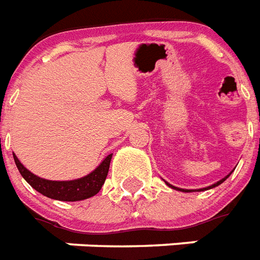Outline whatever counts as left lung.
Wrapping results in <instances>:
<instances>
[{
    "mask_svg": "<svg viewBox=\"0 0 260 260\" xmlns=\"http://www.w3.org/2000/svg\"><path fill=\"white\" fill-rule=\"evenodd\" d=\"M232 172H234V170H232ZM232 172H231V173H232ZM231 173L227 174L225 177L221 178V180H219V181L215 182V184H212V185L205 186V188H201V189H182V188H177V186H173L172 184H169V182H166V181L165 182H166V185H168V186H170L172 189H176V190H180V192H201V190H208V189H212V188H215V186H219L220 184H223V182L225 181V180H227L230 176H231Z\"/></svg>",
    "mask_w": 260,
    "mask_h": 260,
    "instance_id": "8db88e82",
    "label": "left lung"
}]
</instances>
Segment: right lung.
<instances>
[{
  "mask_svg": "<svg viewBox=\"0 0 260 260\" xmlns=\"http://www.w3.org/2000/svg\"><path fill=\"white\" fill-rule=\"evenodd\" d=\"M111 157L113 154L107 155L99 164V166H96L91 173L84 177L68 180V181H52V180H45L33 174L20 162V159L13 153L14 162L17 165L18 172L21 173L25 181L41 194L59 201H80L95 196L102 189V185L105 184L107 173H109Z\"/></svg>",
  "mask_w": 260,
  "mask_h": 260,
  "instance_id": "right-lung-1",
  "label": "right lung"
}]
</instances>
